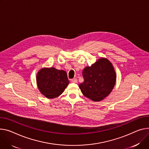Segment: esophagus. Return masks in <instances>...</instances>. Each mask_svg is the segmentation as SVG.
Returning a JSON list of instances; mask_svg holds the SVG:
<instances>
[{
  "mask_svg": "<svg viewBox=\"0 0 149 149\" xmlns=\"http://www.w3.org/2000/svg\"><path fill=\"white\" fill-rule=\"evenodd\" d=\"M71 81L74 83H77V78H73L71 79Z\"/></svg>",
  "mask_w": 149,
  "mask_h": 149,
  "instance_id": "obj_1",
  "label": "esophagus"
}]
</instances>
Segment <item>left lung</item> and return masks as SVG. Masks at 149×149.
Masks as SVG:
<instances>
[{
    "mask_svg": "<svg viewBox=\"0 0 149 149\" xmlns=\"http://www.w3.org/2000/svg\"><path fill=\"white\" fill-rule=\"evenodd\" d=\"M84 81L79 84L83 95L94 102H100L109 96L116 80L112 63L105 58H100L83 71Z\"/></svg>",
    "mask_w": 149,
    "mask_h": 149,
    "instance_id": "obj_1",
    "label": "left lung"
}]
</instances>
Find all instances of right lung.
<instances>
[{"mask_svg": "<svg viewBox=\"0 0 149 149\" xmlns=\"http://www.w3.org/2000/svg\"><path fill=\"white\" fill-rule=\"evenodd\" d=\"M37 87L44 96L48 99L58 97L70 83L66 72L55 68H43L37 74Z\"/></svg>", "mask_w": 149, "mask_h": 149, "instance_id": "right-lung-1", "label": "right lung"}]
</instances>
